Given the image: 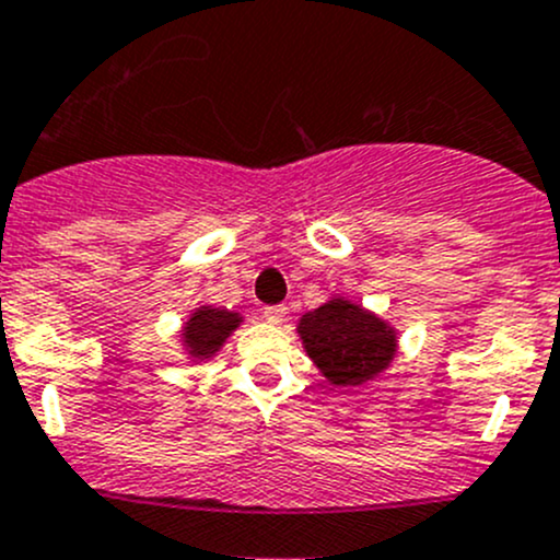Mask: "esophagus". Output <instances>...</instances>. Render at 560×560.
<instances>
[{
	"label": "esophagus",
	"instance_id": "esophagus-1",
	"mask_svg": "<svg viewBox=\"0 0 560 560\" xmlns=\"http://www.w3.org/2000/svg\"><path fill=\"white\" fill-rule=\"evenodd\" d=\"M264 320L272 323V326H280L282 320H285V307L282 304H269V307H264Z\"/></svg>",
	"mask_w": 560,
	"mask_h": 560
}]
</instances>
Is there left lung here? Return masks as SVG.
Wrapping results in <instances>:
<instances>
[{
    "label": "left lung",
    "instance_id": "left-lung-1",
    "mask_svg": "<svg viewBox=\"0 0 560 560\" xmlns=\"http://www.w3.org/2000/svg\"><path fill=\"white\" fill-rule=\"evenodd\" d=\"M299 334L310 359L334 385H361L383 372L396 350L388 323L345 299H331L304 315Z\"/></svg>",
    "mask_w": 560,
    "mask_h": 560
}]
</instances>
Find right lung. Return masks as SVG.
Returning <instances> with one entry per match:
<instances>
[{
	"instance_id": "obj_1",
	"label": "right lung",
	"mask_w": 560,
	"mask_h": 560,
	"mask_svg": "<svg viewBox=\"0 0 560 560\" xmlns=\"http://www.w3.org/2000/svg\"><path fill=\"white\" fill-rule=\"evenodd\" d=\"M240 326V315L229 313V310L218 307H201L191 315V320L186 323V348L194 359H210L221 350V345L226 342L229 334Z\"/></svg>"
}]
</instances>
